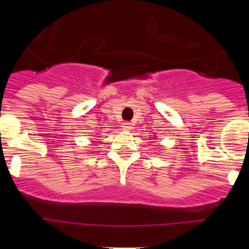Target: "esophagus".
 <instances>
[{"label": "esophagus", "instance_id": "obj_1", "mask_svg": "<svg viewBox=\"0 0 249 249\" xmlns=\"http://www.w3.org/2000/svg\"><path fill=\"white\" fill-rule=\"evenodd\" d=\"M123 129L124 131H131L132 129V123L131 122H123Z\"/></svg>", "mask_w": 249, "mask_h": 249}]
</instances>
